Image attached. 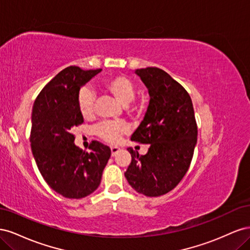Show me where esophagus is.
<instances>
[{"label": "esophagus", "mask_w": 250, "mask_h": 250, "mask_svg": "<svg viewBox=\"0 0 250 250\" xmlns=\"http://www.w3.org/2000/svg\"><path fill=\"white\" fill-rule=\"evenodd\" d=\"M110 150H111V156H116V154L119 153L120 148L117 147V146H112V147L110 148Z\"/></svg>", "instance_id": "obj_1"}]
</instances>
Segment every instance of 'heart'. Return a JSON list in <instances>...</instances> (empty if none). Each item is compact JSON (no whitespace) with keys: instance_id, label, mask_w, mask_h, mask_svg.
Masks as SVG:
<instances>
[{"instance_id":"b5f03b06","label":"heart","mask_w":250,"mask_h":250,"mask_svg":"<svg viewBox=\"0 0 250 250\" xmlns=\"http://www.w3.org/2000/svg\"><path fill=\"white\" fill-rule=\"evenodd\" d=\"M104 92L111 95L123 106L130 111L137 110V107L131 106V102L135 97V86L133 82L124 76H112L105 79L101 85ZM78 109L81 116L88 119L94 113L95 96L89 88H82L78 95ZM128 131V128L121 123L103 122L96 126L95 132L102 140L108 143H117L120 138Z\"/></svg>"}]
</instances>
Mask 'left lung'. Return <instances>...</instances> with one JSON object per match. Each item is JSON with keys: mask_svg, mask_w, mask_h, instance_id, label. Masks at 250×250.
I'll use <instances>...</instances> for the list:
<instances>
[{"mask_svg": "<svg viewBox=\"0 0 250 250\" xmlns=\"http://www.w3.org/2000/svg\"><path fill=\"white\" fill-rule=\"evenodd\" d=\"M135 74L148 88L149 105L131 141L150 144L140 155L132 148L125 177L135 191L149 197L170 192L186 175L197 143L190 95L168 73L158 67L138 69Z\"/></svg>", "mask_w": 250, "mask_h": 250, "instance_id": "obj_1", "label": "left lung"}]
</instances>
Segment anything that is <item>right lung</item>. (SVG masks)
Returning a JSON list of instances; mask_svg holds the SVG:
<instances>
[{
    "instance_id": "right-lung-1",
    "label": "right lung",
    "mask_w": 250,
    "mask_h": 250,
    "mask_svg": "<svg viewBox=\"0 0 250 250\" xmlns=\"http://www.w3.org/2000/svg\"><path fill=\"white\" fill-rule=\"evenodd\" d=\"M101 71L65 67L42 89L33 105L30 142L34 160L49 187L65 198L80 199L95 192L111 154L98 141L89 144L90 152L82 151L71 132L83 123L79 90Z\"/></svg>"
}]
</instances>
